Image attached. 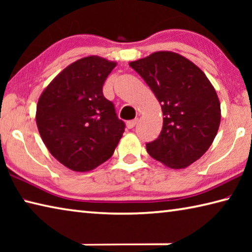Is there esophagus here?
Listing matches in <instances>:
<instances>
[{"label":"esophagus","mask_w":252,"mask_h":252,"mask_svg":"<svg viewBox=\"0 0 252 252\" xmlns=\"http://www.w3.org/2000/svg\"><path fill=\"white\" fill-rule=\"evenodd\" d=\"M138 119H134V120H131V121H127L126 122V126L129 127V129H133V127L135 126L136 123H138Z\"/></svg>","instance_id":"1"}]
</instances>
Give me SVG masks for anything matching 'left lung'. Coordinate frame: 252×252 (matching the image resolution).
Listing matches in <instances>:
<instances>
[{
	"label": "left lung",
	"mask_w": 252,
	"mask_h": 252,
	"mask_svg": "<svg viewBox=\"0 0 252 252\" xmlns=\"http://www.w3.org/2000/svg\"><path fill=\"white\" fill-rule=\"evenodd\" d=\"M160 102L163 126L147 143L153 159L171 169H183L200 159L218 132L220 101L201 69L182 55L159 51L129 63Z\"/></svg>",
	"instance_id": "8db88e82"
}]
</instances>
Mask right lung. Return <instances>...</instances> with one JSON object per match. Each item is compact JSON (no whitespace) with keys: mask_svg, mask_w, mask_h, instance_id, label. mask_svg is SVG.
Segmentation results:
<instances>
[{"mask_svg":"<svg viewBox=\"0 0 252 252\" xmlns=\"http://www.w3.org/2000/svg\"><path fill=\"white\" fill-rule=\"evenodd\" d=\"M117 63L96 55L82 58L60 72L42 92L36 126L60 163L87 172L112 157L125 122L102 88Z\"/></svg>","mask_w":252,"mask_h":252,"instance_id":"1","label":"right lung"}]
</instances>
